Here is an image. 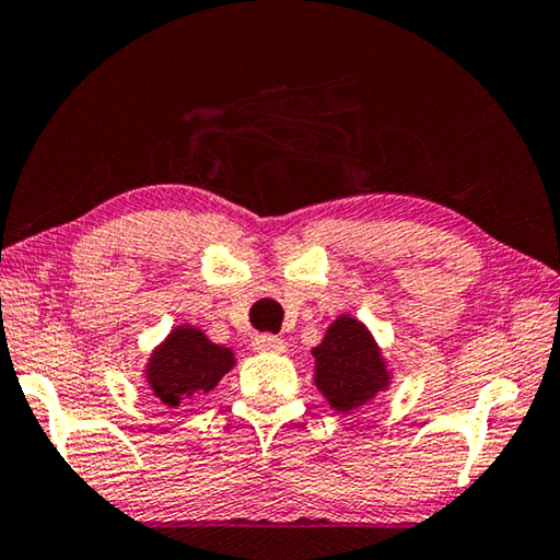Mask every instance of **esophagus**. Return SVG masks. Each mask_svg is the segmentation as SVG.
<instances>
[{
    "mask_svg": "<svg viewBox=\"0 0 560 560\" xmlns=\"http://www.w3.org/2000/svg\"><path fill=\"white\" fill-rule=\"evenodd\" d=\"M254 349L264 351V353H283L287 351V341H283L281 336H273V334H259V336H254Z\"/></svg>",
    "mask_w": 560,
    "mask_h": 560,
    "instance_id": "34e87169",
    "label": "esophagus"
}]
</instances>
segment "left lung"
Segmentation results:
<instances>
[{
	"label": "left lung",
	"instance_id": "1",
	"mask_svg": "<svg viewBox=\"0 0 560 560\" xmlns=\"http://www.w3.org/2000/svg\"><path fill=\"white\" fill-rule=\"evenodd\" d=\"M312 353L316 359L314 381L318 392L336 411L349 413L388 386L381 349L369 328L357 318H336Z\"/></svg>",
	"mask_w": 560,
	"mask_h": 560
}]
</instances>
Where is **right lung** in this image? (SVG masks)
I'll return each mask as SVG.
<instances>
[{
	"mask_svg": "<svg viewBox=\"0 0 560 560\" xmlns=\"http://www.w3.org/2000/svg\"><path fill=\"white\" fill-rule=\"evenodd\" d=\"M232 366V349L211 343L199 328L176 326L149 359L147 381L166 406H179L184 398L209 394Z\"/></svg>",
	"mask_w": 560,
	"mask_h": 560,
	"instance_id": "obj_1",
	"label": "right lung"
}]
</instances>
